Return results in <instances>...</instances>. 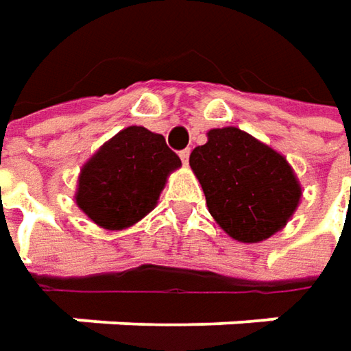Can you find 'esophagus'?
<instances>
[{"label":"esophagus","instance_id":"esophagus-1","mask_svg":"<svg viewBox=\"0 0 351 351\" xmlns=\"http://www.w3.org/2000/svg\"><path fill=\"white\" fill-rule=\"evenodd\" d=\"M189 154H191V152H189V148H185L180 152V158H182V162H184V164H187V162H189Z\"/></svg>","mask_w":351,"mask_h":351}]
</instances>
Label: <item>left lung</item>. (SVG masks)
<instances>
[{"label":"left lung","mask_w":351,"mask_h":351,"mask_svg":"<svg viewBox=\"0 0 351 351\" xmlns=\"http://www.w3.org/2000/svg\"><path fill=\"white\" fill-rule=\"evenodd\" d=\"M189 166L203 187L209 213L237 241L258 243L282 229L302 189L289 162L239 128L207 132Z\"/></svg>","instance_id":"1"}]
</instances>
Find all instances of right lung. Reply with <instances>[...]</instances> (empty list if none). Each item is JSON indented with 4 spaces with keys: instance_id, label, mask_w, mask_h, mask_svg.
<instances>
[{
    "instance_id": "right-lung-1",
    "label": "right lung",
    "mask_w": 351,
    "mask_h": 351,
    "mask_svg": "<svg viewBox=\"0 0 351 351\" xmlns=\"http://www.w3.org/2000/svg\"><path fill=\"white\" fill-rule=\"evenodd\" d=\"M180 166L162 134L130 126L82 167L77 205L104 229H126L156 207L167 176Z\"/></svg>"
}]
</instances>
